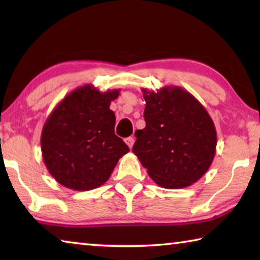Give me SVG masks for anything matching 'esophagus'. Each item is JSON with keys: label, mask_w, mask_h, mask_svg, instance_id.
<instances>
[{"label": "esophagus", "mask_w": 260, "mask_h": 260, "mask_svg": "<svg viewBox=\"0 0 260 260\" xmlns=\"http://www.w3.org/2000/svg\"><path fill=\"white\" fill-rule=\"evenodd\" d=\"M125 142L127 143V146H128L129 148H133V144L135 142V138H134V136H129V138H127L125 140Z\"/></svg>", "instance_id": "esophagus-1"}]
</instances>
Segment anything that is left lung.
<instances>
[{
  "mask_svg": "<svg viewBox=\"0 0 260 260\" xmlns=\"http://www.w3.org/2000/svg\"><path fill=\"white\" fill-rule=\"evenodd\" d=\"M146 127L135 132L133 152L158 186L184 188L212 164L217 132L208 111L182 88L143 90Z\"/></svg>",
  "mask_w": 260,
  "mask_h": 260,
  "instance_id": "obj_1",
  "label": "left lung"
}]
</instances>
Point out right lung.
<instances>
[{
  "label": "right lung",
  "instance_id": "right-lung-1",
  "mask_svg": "<svg viewBox=\"0 0 260 260\" xmlns=\"http://www.w3.org/2000/svg\"><path fill=\"white\" fill-rule=\"evenodd\" d=\"M119 89L101 93L79 87L61 100L48 117L41 150L49 173L73 190L102 186L129 148L114 134L116 116L110 109Z\"/></svg>",
  "mask_w": 260,
  "mask_h": 260
}]
</instances>
